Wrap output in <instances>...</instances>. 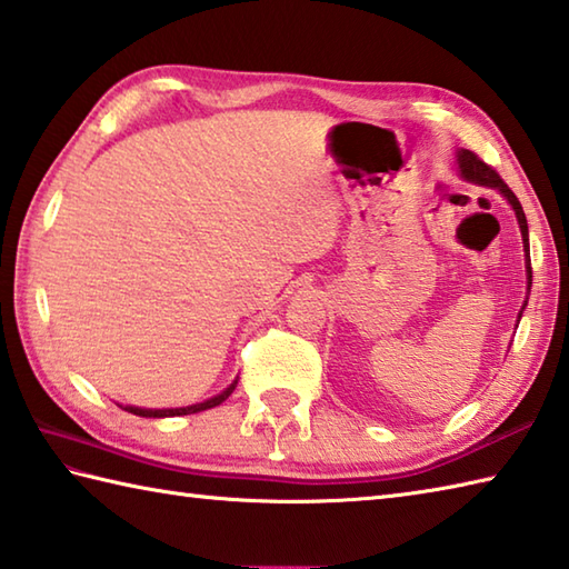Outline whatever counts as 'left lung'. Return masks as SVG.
Returning <instances> with one entry per match:
<instances>
[{
	"instance_id": "obj_1",
	"label": "left lung",
	"mask_w": 569,
	"mask_h": 569,
	"mask_svg": "<svg viewBox=\"0 0 569 569\" xmlns=\"http://www.w3.org/2000/svg\"><path fill=\"white\" fill-rule=\"evenodd\" d=\"M456 160H459V172L463 180H469L473 184H481V187H488V189H498L500 194H503L508 199V204L513 207L516 217H518V227H520V233H522V247H526V269H528V291H530V283H532V271H530V243H528V219H526V211H522L518 197L513 194V189H510L503 180H500V174L493 170V167H488L481 158H478L476 152L471 150H459V154H456ZM528 306V298L526 303H522L520 313H518V322L522 318V310H526Z\"/></svg>"
}]
</instances>
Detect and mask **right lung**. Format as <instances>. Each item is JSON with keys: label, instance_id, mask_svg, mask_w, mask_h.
<instances>
[{"label": "right lung", "instance_id": "right-lung-1", "mask_svg": "<svg viewBox=\"0 0 569 569\" xmlns=\"http://www.w3.org/2000/svg\"><path fill=\"white\" fill-rule=\"evenodd\" d=\"M233 387H237V380H233L224 392L207 399V402H199V405H189V407H177V409H142V407H130L126 405L122 409L130 411V415L136 417H150V419H162V417H184V415H197V411H204V409H211V407H219L224 399H229V395L233 392Z\"/></svg>", "mask_w": 569, "mask_h": 569}]
</instances>
